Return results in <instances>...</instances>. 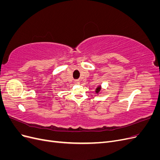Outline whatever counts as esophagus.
Returning a JSON list of instances; mask_svg holds the SVG:
<instances>
[{"label": "esophagus", "instance_id": "obj_1", "mask_svg": "<svg viewBox=\"0 0 160 160\" xmlns=\"http://www.w3.org/2000/svg\"><path fill=\"white\" fill-rule=\"evenodd\" d=\"M75 84H79V81L78 80H76V81H75Z\"/></svg>", "mask_w": 160, "mask_h": 160}]
</instances>
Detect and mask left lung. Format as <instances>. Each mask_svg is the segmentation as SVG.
<instances>
[{
  "label": "left lung",
  "mask_w": 160,
  "mask_h": 160,
  "mask_svg": "<svg viewBox=\"0 0 160 160\" xmlns=\"http://www.w3.org/2000/svg\"><path fill=\"white\" fill-rule=\"evenodd\" d=\"M100 90H101V88H100V87H98V88L96 89V91H95V92H96L97 93H98L100 91Z\"/></svg>",
  "instance_id": "8db88e82"
}]
</instances>
